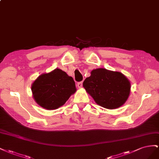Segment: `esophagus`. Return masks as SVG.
<instances>
[{
  "mask_svg": "<svg viewBox=\"0 0 159 159\" xmlns=\"http://www.w3.org/2000/svg\"><path fill=\"white\" fill-rule=\"evenodd\" d=\"M77 87H78L79 88H81L83 87V82H79L77 83Z\"/></svg>",
  "mask_w": 159,
  "mask_h": 159,
  "instance_id": "34e87169",
  "label": "esophagus"
}]
</instances>
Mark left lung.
I'll return each mask as SVG.
<instances>
[{"label":"left lung","instance_id":"obj_1","mask_svg":"<svg viewBox=\"0 0 159 159\" xmlns=\"http://www.w3.org/2000/svg\"><path fill=\"white\" fill-rule=\"evenodd\" d=\"M83 87L97 105L115 109L127 101L131 84L121 72L99 68L90 72V76L84 80Z\"/></svg>","mask_w":159,"mask_h":159}]
</instances>
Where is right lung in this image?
<instances>
[{
  "mask_svg": "<svg viewBox=\"0 0 159 159\" xmlns=\"http://www.w3.org/2000/svg\"><path fill=\"white\" fill-rule=\"evenodd\" d=\"M33 98L47 110H55L64 105L76 88L72 77L65 71L55 69L37 77L31 85Z\"/></svg>",
  "mask_w": 159,
  "mask_h": 159,
  "instance_id": "obj_1",
  "label": "right lung"
}]
</instances>
